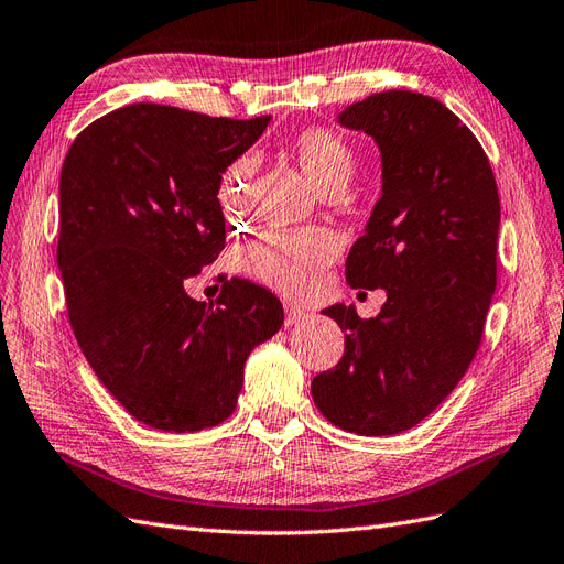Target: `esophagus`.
<instances>
[{
    "mask_svg": "<svg viewBox=\"0 0 564 564\" xmlns=\"http://www.w3.org/2000/svg\"><path fill=\"white\" fill-rule=\"evenodd\" d=\"M284 311H286V325H289V327L306 323V319L311 317V313H306L303 308H299L296 303H284Z\"/></svg>",
    "mask_w": 564,
    "mask_h": 564,
    "instance_id": "34e87169",
    "label": "esophagus"
}]
</instances>
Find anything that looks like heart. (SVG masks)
<instances>
[{
	"mask_svg": "<svg viewBox=\"0 0 564 564\" xmlns=\"http://www.w3.org/2000/svg\"><path fill=\"white\" fill-rule=\"evenodd\" d=\"M286 156L325 194H339L356 173V149L337 130L308 126L284 140ZM253 161L239 156L223 169L218 202L225 216H245L251 204ZM339 239L323 227L270 230L239 251L237 263L256 282L286 296L311 294L325 268L337 258Z\"/></svg>",
	"mask_w": 564,
	"mask_h": 564,
	"instance_id": "b5f03b06",
	"label": "heart"
}]
</instances>
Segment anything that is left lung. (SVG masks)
I'll use <instances>...</instances> for the list:
<instances>
[{
    "mask_svg": "<svg viewBox=\"0 0 564 564\" xmlns=\"http://www.w3.org/2000/svg\"><path fill=\"white\" fill-rule=\"evenodd\" d=\"M382 151V196L346 258L354 289H387L377 317L329 306L344 334L337 368L313 401L360 436L415 427L460 382L496 292L500 199L479 140L444 104L405 89L339 113Z\"/></svg>",
    "mask_w": 564,
    "mask_h": 564,
    "instance_id": "left-lung-1",
    "label": "left lung"
}]
</instances>
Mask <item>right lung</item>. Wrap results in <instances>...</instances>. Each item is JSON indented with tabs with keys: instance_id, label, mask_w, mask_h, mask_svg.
Here are the masks:
<instances>
[{
	"instance_id": "obj_1",
	"label": "right lung",
	"mask_w": 564,
	"mask_h": 564,
	"mask_svg": "<svg viewBox=\"0 0 564 564\" xmlns=\"http://www.w3.org/2000/svg\"><path fill=\"white\" fill-rule=\"evenodd\" d=\"M268 123L130 104L75 137L61 169L56 261L73 334L154 430L230 417L249 354L284 323L280 299L249 280L220 278L210 303L185 289L225 249L220 173Z\"/></svg>"
}]
</instances>
